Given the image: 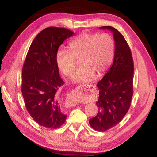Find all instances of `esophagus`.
<instances>
[{"mask_svg": "<svg viewBox=\"0 0 157 157\" xmlns=\"http://www.w3.org/2000/svg\"><path fill=\"white\" fill-rule=\"evenodd\" d=\"M83 88H87L88 91H91V90H94L95 89V86H93L92 84H85V85L78 86V87L75 89L74 92L75 93H81L83 92Z\"/></svg>", "mask_w": 157, "mask_h": 157, "instance_id": "esophagus-1", "label": "esophagus"}]
</instances>
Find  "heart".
Segmentation results:
<instances>
[{"mask_svg":"<svg viewBox=\"0 0 157 157\" xmlns=\"http://www.w3.org/2000/svg\"><path fill=\"white\" fill-rule=\"evenodd\" d=\"M115 43L111 35L83 33L69 44L68 50H59L56 61L60 70L70 75L79 59L82 65L72 76L75 82H88L94 74H101L108 68L113 58Z\"/></svg>","mask_w":157,"mask_h":157,"instance_id":"1","label":"heart"}]
</instances>
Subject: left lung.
I'll list each match as a JSON object with an SVG mask.
<instances>
[{"instance_id": "8db88e82", "label": "left lung", "mask_w": 157, "mask_h": 157, "mask_svg": "<svg viewBox=\"0 0 157 157\" xmlns=\"http://www.w3.org/2000/svg\"><path fill=\"white\" fill-rule=\"evenodd\" d=\"M113 33L115 56L113 65L96 85L99 97L98 112L89 123L96 131L105 132L117 125L128 113L133 96L134 62L129 46L123 35L111 26H103Z\"/></svg>"}]
</instances>
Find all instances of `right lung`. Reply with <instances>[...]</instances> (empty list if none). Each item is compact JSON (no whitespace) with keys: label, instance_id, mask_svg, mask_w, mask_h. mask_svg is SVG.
Returning <instances> with one entry per match:
<instances>
[{"label":"right lung","instance_id":"obj_1","mask_svg":"<svg viewBox=\"0 0 157 157\" xmlns=\"http://www.w3.org/2000/svg\"><path fill=\"white\" fill-rule=\"evenodd\" d=\"M73 34L66 28L43 29L33 40L23 64L21 92L26 109L33 119L45 128H59L67 117L60 106L59 90L64 82L56 56L59 46Z\"/></svg>","mask_w":157,"mask_h":157}]
</instances>
